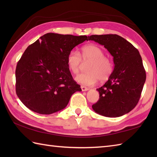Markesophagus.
<instances>
[{
	"instance_id": "34e87169",
	"label": "esophagus",
	"mask_w": 157,
	"mask_h": 157,
	"mask_svg": "<svg viewBox=\"0 0 157 157\" xmlns=\"http://www.w3.org/2000/svg\"><path fill=\"white\" fill-rule=\"evenodd\" d=\"M81 88H82V91H87V90H88V88H87V87H86V86H81Z\"/></svg>"
}]
</instances>
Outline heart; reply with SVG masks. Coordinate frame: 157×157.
<instances>
[{"label":"heart","mask_w":157,"mask_h":157,"mask_svg":"<svg viewBox=\"0 0 157 157\" xmlns=\"http://www.w3.org/2000/svg\"><path fill=\"white\" fill-rule=\"evenodd\" d=\"M82 59H81V56ZM83 62L89 63L86 65L87 71L79 74L75 80L84 85L96 84L99 79L105 82L110 78L113 70V64L111 59L104 55L103 50L98 46L93 44L85 45L82 48L81 56L79 53L72 50L67 57V64L73 74L78 73Z\"/></svg>","instance_id":"b5f03b06"}]
</instances>
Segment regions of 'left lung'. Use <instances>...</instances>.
<instances>
[{
  "instance_id": "obj_1",
  "label": "left lung",
  "mask_w": 157,
  "mask_h": 157,
  "mask_svg": "<svg viewBox=\"0 0 157 157\" xmlns=\"http://www.w3.org/2000/svg\"><path fill=\"white\" fill-rule=\"evenodd\" d=\"M88 40L104 46L113 56L115 65L108 81L96 89L99 100L92 105L93 110L108 117L128 113L138 104L146 81V71L139 51L117 34L92 35Z\"/></svg>"
}]
</instances>
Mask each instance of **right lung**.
I'll list each match as a JSON object with an SVG mask.
<instances>
[{
    "mask_svg": "<svg viewBox=\"0 0 157 157\" xmlns=\"http://www.w3.org/2000/svg\"><path fill=\"white\" fill-rule=\"evenodd\" d=\"M86 36L48 33L29 45L15 70L16 93L31 111L50 115L65 109L80 86L73 79L67 64L72 49Z\"/></svg>",
    "mask_w": 157,
    "mask_h": 157,
    "instance_id": "right-lung-1",
    "label": "right lung"
}]
</instances>
